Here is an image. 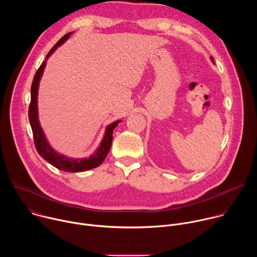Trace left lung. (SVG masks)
<instances>
[{"mask_svg":"<svg viewBox=\"0 0 257 257\" xmlns=\"http://www.w3.org/2000/svg\"><path fill=\"white\" fill-rule=\"evenodd\" d=\"M210 60H211V62L214 64V61H213V58H212V57H210Z\"/></svg>","mask_w":257,"mask_h":257,"instance_id":"8db88e82","label":"left lung"}]
</instances>
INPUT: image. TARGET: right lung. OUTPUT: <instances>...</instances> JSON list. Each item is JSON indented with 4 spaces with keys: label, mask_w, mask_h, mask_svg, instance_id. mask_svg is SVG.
<instances>
[{
    "label": "right lung",
    "mask_w": 257,
    "mask_h": 257,
    "mask_svg": "<svg viewBox=\"0 0 257 257\" xmlns=\"http://www.w3.org/2000/svg\"><path fill=\"white\" fill-rule=\"evenodd\" d=\"M71 34L72 32L65 34L63 38L52 48V50L47 55L45 62L41 65L39 70L36 71L35 75L33 77L32 84H31V99H30V104L28 109V117H29V122L32 129V133H33L35 148H36V151H38V153L40 154V156L44 160H46L49 164H51L52 166L56 167L61 171L69 172V173H78V172H84V171L94 169L99 165H101V163L104 161L105 157L107 156L109 149H111L112 140H113V131L121 122V120L109 124L105 128L103 138L100 142V145L98 146V149L94 152L93 155H91L88 158H84V159L68 158L56 152L50 145L49 141L47 140V137L40 124L39 112H38V93H39L40 81L43 76V73L47 64V60L57 50L58 47L63 45L69 39V36Z\"/></svg>",
    "instance_id": "1"
}]
</instances>
